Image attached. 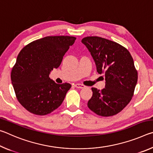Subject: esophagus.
<instances>
[{
	"mask_svg": "<svg viewBox=\"0 0 153 153\" xmlns=\"http://www.w3.org/2000/svg\"><path fill=\"white\" fill-rule=\"evenodd\" d=\"M74 86L77 88H80V89H82V88H86V86H85L84 85L81 84H76L74 85Z\"/></svg>",
	"mask_w": 153,
	"mask_h": 153,
	"instance_id": "obj_1",
	"label": "esophagus"
}]
</instances>
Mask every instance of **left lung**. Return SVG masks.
Listing matches in <instances>:
<instances>
[{
	"instance_id": "left-lung-1",
	"label": "left lung",
	"mask_w": 153,
	"mask_h": 153,
	"mask_svg": "<svg viewBox=\"0 0 153 153\" xmlns=\"http://www.w3.org/2000/svg\"><path fill=\"white\" fill-rule=\"evenodd\" d=\"M82 42L91 54L98 73L105 74L106 81L101 90L92 88L88 107L102 117L116 115L130 102L138 81L132 56L120 44L98 36L84 38Z\"/></svg>"
}]
</instances>
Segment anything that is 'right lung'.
I'll list each match as a JSON object with an SVG mask.
<instances>
[{
  "label": "right lung",
  "instance_id": "right-lung-1",
  "mask_svg": "<svg viewBox=\"0 0 153 153\" xmlns=\"http://www.w3.org/2000/svg\"><path fill=\"white\" fill-rule=\"evenodd\" d=\"M76 39L67 36H46L20 51L11 78L18 101L29 112L45 115L62 104L71 85L56 84L49 74L59 67Z\"/></svg>",
  "mask_w": 153,
  "mask_h": 153
}]
</instances>
